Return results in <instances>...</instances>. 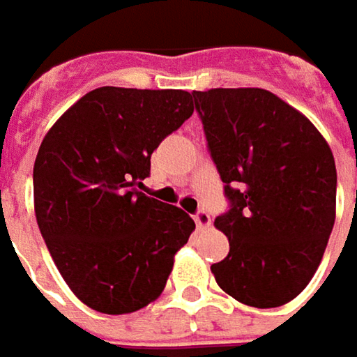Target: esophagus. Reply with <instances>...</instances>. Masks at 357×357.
Instances as JSON below:
<instances>
[{"label":"esophagus","instance_id":"34e87169","mask_svg":"<svg viewBox=\"0 0 357 357\" xmlns=\"http://www.w3.org/2000/svg\"><path fill=\"white\" fill-rule=\"evenodd\" d=\"M194 222H196L198 228H208V226L212 224V218H210V214H208L206 210H199L198 214L194 216Z\"/></svg>","mask_w":357,"mask_h":357}]
</instances>
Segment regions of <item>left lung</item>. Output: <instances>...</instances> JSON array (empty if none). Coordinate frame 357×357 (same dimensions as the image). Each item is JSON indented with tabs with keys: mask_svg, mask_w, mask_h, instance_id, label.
<instances>
[{
	"mask_svg": "<svg viewBox=\"0 0 357 357\" xmlns=\"http://www.w3.org/2000/svg\"><path fill=\"white\" fill-rule=\"evenodd\" d=\"M232 208L214 220L230 250L212 264L224 293L259 309L293 301L313 279L335 222V161L324 135L264 89L194 91Z\"/></svg>",
	"mask_w": 357,
	"mask_h": 357,
	"instance_id": "1",
	"label": "left lung"
}]
</instances>
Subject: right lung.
<instances>
[{"instance_id": "add662e5", "label": "right lung", "mask_w": 357, "mask_h": 357, "mask_svg": "<svg viewBox=\"0 0 357 357\" xmlns=\"http://www.w3.org/2000/svg\"><path fill=\"white\" fill-rule=\"evenodd\" d=\"M192 113L188 91L100 86L78 98L38 149L40 232L70 291L98 313L153 303L196 230L181 208L137 192L151 153Z\"/></svg>"}]
</instances>
